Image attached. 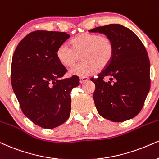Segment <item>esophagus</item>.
<instances>
[{"label":"esophagus","instance_id":"obj_1","mask_svg":"<svg viewBox=\"0 0 159 159\" xmlns=\"http://www.w3.org/2000/svg\"><path fill=\"white\" fill-rule=\"evenodd\" d=\"M89 80V78L88 77H85V76H83V77H80V83H85L86 81H88Z\"/></svg>","mask_w":159,"mask_h":159}]
</instances>
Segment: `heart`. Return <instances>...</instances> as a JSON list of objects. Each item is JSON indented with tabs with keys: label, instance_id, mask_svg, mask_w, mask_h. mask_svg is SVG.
<instances>
[{
	"label": "heart",
	"instance_id": "b5f03b06",
	"mask_svg": "<svg viewBox=\"0 0 159 159\" xmlns=\"http://www.w3.org/2000/svg\"><path fill=\"white\" fill-rule=\"evenodd\" d=\"M70 47L62 43L56 51L58 61L64 66L70 67L79 61L81 57L83 63L70 68V76H87L99 69H104L111 63L114 55V43L107 36L83 33L70 42Z\"/></svg>",
	"mask_w": 159,
	"mask_h": 159
}]
</instances>
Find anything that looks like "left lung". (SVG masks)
Wrapping results in <instances>:
<instances>
[{
	"label": "left lung",
	"mask_w": 159,
	"mask_h": 159,
	"mask_svg": "<svg viewBox=\"0 0 159 159\" xmlns=\"http://www.w3.org/2000/svg\"><path fill=\"white\" fill-rule=\"evenodd\" d=\"M112 39L114 55L97 79L93 100L99 115L114 122L130 119L142 110L150 88V60L145 47L130 29L109 24L89 30ZM110 77L107 82L105 77Z\"/></svg>",
	"instance_id": "8db88e82"
}]
</instances>
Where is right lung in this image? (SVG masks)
I'll use <instances>...</instances> for the list:
<instances>
[{
	"instance_id": "obj_1",
	"label": "right lung",
	"mask_w": 159,
	"mask_h": 159,
	"mask_svg": "<svg viewBox=\"0 0 159 159\" xmlns=\"http://www.w3.org/2000/svg\"><path fill=\"white\" fill-rule=\"evenodd\" d=\"M70 35L34 31L17 45L11 61L12 89L23 113L33 123L52 129L69 117L70 91L80 85L78 76L61 79L67 70L56 51Z\"/></svg>"
}]
</instances>
